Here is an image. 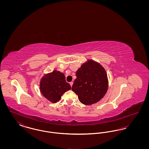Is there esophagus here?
Masks as SVG:
<instances>
[{"instance_id": "1", "label": "esophagus", "mask_w": 149, "mask_h": 149, "mask_svg": "<svg viewBox=\"0 0 149 149\" xmlns=\"http://www.w3.org/2000/svg\"><path fill=\"white\" fill-rule=\"evenodd\" d=\"M70 84L71 85V86H72V85L73 84V82L72 81H71V82H70Z\"/></svg>"}]
</instances>
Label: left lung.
Wrapping results in <instances>:
<instances>
[{
  "label": "left lung",
  "instance_id": "1",
  "mask_svg": "<svg viewBox=\"0 0 149 149\" xmlns=\"http://www.w3.org/2000/svg\"><path fill=\"white\" fill-rule=\"evenodd\" d=\"M72 90L85 105L98 102L106 94L108 81L106 71L100 64L89 60L76 72Z\"/></svg>",
  "mask_w": 149,
  "mask_h": 149
}]
</instances>
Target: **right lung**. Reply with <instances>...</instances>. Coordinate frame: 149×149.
<instances>
[{
    "label": "right lung",
    "mask_w": 149,
    "mask_h": 149,
    "mask_svg": "<svg viewBox=\"0 0 149 149\" xmlns=\"http://www.w3.org/2000/svg\"><path fill=\"white\" fill-rule=\"evenodd\" d=\"M40 91L43 95L52 103L58 102L64 93L71 89L70 85L66 81L64 74L54 70L45 75L41 80Z\"/></svg>",
    "instance_id": "right-lung-1"
}]
</instances>
